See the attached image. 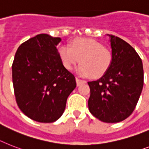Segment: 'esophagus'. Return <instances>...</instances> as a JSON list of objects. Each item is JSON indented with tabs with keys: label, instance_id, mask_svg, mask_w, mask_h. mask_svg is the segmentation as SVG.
<instances>
[{
	"label": "esophagus",
	"instance_id": "esophagus-1",
	"mask_svg": "<svg viewBox=\"0 0 149 149\" xmlns=\"http://www.w3.org/2000/svg\"><path fill=\"white\" fill-rule=\"evenodd\" d=\"M76 81H77V86H80L81 84H83V83H86V81L85 80H83V79H80L79 78H76Z\"/></svg>",
	"mask_w": 149,
	"mask_h": 149
}]
</instances>
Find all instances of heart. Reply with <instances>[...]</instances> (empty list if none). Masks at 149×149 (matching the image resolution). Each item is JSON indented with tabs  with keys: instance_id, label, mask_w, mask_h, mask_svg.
I'll use <instances>...</instances> for the list:
<instances>
[{
	"instance_id": "obj_1",
	"label": "heart",
	"mask_w": 149,
	"mask_h": 149,
	"mask_svg": "<svg viewBox=\"0 0 149 149\" xmlns=\"http://www.w3.org/2000/svg\"><path fill=\"white\" fill-rule=\"evenodd\" d=\"M59 56L66 70H70L79 63L77 72L81 77L98 79L103 77L110 69L113 56L102 43L93 39L80 38L59 49Z\"/></svg>"
}]
</instances>
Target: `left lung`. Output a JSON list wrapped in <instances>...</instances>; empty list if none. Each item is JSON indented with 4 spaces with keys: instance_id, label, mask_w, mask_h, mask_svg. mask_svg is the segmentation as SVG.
I'll return each mask as SVG.
<instances>
[{
    "instance_id": "1",
    "label": "left lung",
    "mask_w": 149,
    "mask_h": 149,
    "mask_svg": "<svg viewBox=\"0 0 149 149\" xmlns=\"http://www.w3.org/2000/svg\"><path fill=\"white\" fill-rule=\"evenodd\" d=\"M113 61L96 81L88 82L89 112L104 123L123 121L132 113L143 88L142 62L133 47L119 37L109 35Z\"/></svg>"
}]
</instances>
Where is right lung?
I'll list each match as a JSON object with an SVG mask.
<instances>
[{
	"instance_id": "obj_1",
	"label": "right lung",
	"mask_w": 149,
	"mask_h": 149,
	"mask_svg": "<svg viewBox=\"0 0 149 149\" xmlns=\"http://www.w3.org/2000/svg\"><path fill=\"white\" fill-rule=\"evenodd\" d=\"M60 37L41 33L18 47L12 64L16 102L33 120L54 123L66 108L77 86L73 74L63 65L56 46Z\"/></svg>"
}]
</instances>
